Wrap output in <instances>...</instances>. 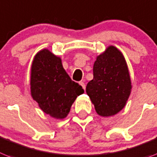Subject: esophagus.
I'll return each instance as SVG.
<instances>
[{"label":"esophagus","mask_w":157,"mask_h":157,"mask_svg":"<svg viewBox=\"0 0 157 157\" xmlns=\"http://www.w3.org/2000/svg\"><path fill=\"white\" fill-rule=\"evenodd\" d=\"M79 84L82 86V87L83 88L84 90H85V88H86V86H85V82H84V81H80L79 82Z\"/></svg>","instance_id":"1"}]
</instances>
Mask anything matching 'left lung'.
Instances as JSON below:
<instances>
[{"label":"left lung","mask_w":157,"mask_h":157,"mask_svg":"<svg viewBox=\"0 0 157 157\" xmlns=\"http://www.w3.org/2000/svg\"><path fill=\"white\" fill-rule=\"evenodd\" d=\"M94 78L86 91L97 114L109 117L125 107L132 90L128 65L119 49L110 46L97 56L93 67Z\"/></svg>","instance_id":"left-lung-1"}]
</instances>
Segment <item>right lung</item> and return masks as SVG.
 I'll list each match as a JSON object with an SVG mask.
<instances>
[{"instance_id":"1","label":"right lung","mask_w":157,"mask_h":157,"mask_svg":"<svg viewBox=\"0 0 157 157\" xmlns=\"http://www.w3.org/2000/svg\"><path fill=\"white\" fill-rule=\"evenodd\" d=\"M30 92L45 113L63 120L84 90L71 80L63 68L60 57L43 49L36 54L31 66Z\"/></svg>"}]
</instances>
